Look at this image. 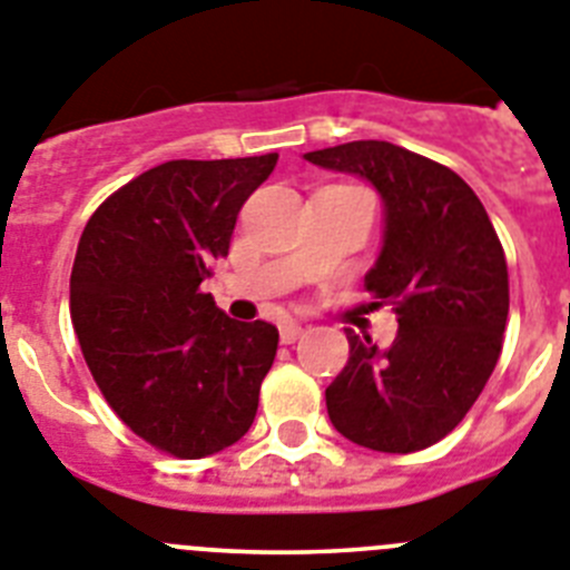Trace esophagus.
Here are the masks:
<instances>
[{"label": "esophagus", "mask_w": 570, "mask_h": 570, "mask_svg": "<svg viewBox=\"0 0 570 570\" xmlns=\"http://www.w3.org/2000/svg\"><path fill=\"white\" fill-rule=\"evenodd\" d=\"M302 334H305V328H302L299 322H285V325L279 328L282 345H294L296 340H302Z\"/></svg>", "instance_id": "esophagus-1"}]
</instances>
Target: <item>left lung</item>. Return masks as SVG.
Segmentation results:
<instances>
[{
  "mask_svg": "<svg viewBox=\"0 0 570 570\" xmlns=\"http://www.w3.org/2000/svg\"><path fill=\"white\" fill-rule=\"evenodd\" d=\"M305 159L362 176L382 196L385 234L365 288L371 305H394L400 322L382 351L345 331L351 356L325 387L331 422L371 451H422L460 425L500 360L508 322L500 236L465 179L414 150L362 139Z\"/></svg>",
  "mask_w": 570,
  "mask_h": 570,
  "instance_id": "obj_1",
  "label": "left lung"
}]
</instances>
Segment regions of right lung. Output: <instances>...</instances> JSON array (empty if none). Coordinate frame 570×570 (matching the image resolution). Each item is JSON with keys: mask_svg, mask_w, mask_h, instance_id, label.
Segmentation results:
<instances>
[{"mask_svg": "<svg viewBox=\"0 0 570 570\" xmlns=\"http://www.w3.org/2000/svg\"><path fill=\"white\" fill-rule=\"evenodd\" d=\"M279 154L174 159L110 194L70 271V320L116 416L154 448L199 460L248 434L279 331L236 322L203 282Z\"/></svg>", "mask_w": 570, "mask_h": 570, "instance_id": "1", "label": "right lung"}]
</instances>
